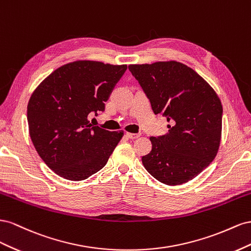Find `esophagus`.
<instances>
[{"instance_id": "34e87169", "label": "esophagus", "mask_w": 251, "mask_h": 251, "mask_svg": "<svg viewBox=\"0 0 251 251\" xmlns=\"http://www.w3.org/2000/svg\"><path fill=\"white\" fill-rule=\"evenodd\" d=\"M126 135L129 139H138V138H140L141 137V133H131V132H127L126 133Z\"/></svg>"}]
</instances>
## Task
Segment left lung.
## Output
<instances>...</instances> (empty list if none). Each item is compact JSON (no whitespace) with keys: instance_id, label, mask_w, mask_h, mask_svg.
Here are the masks:
<instances>
[{"instance_id":"1","label":"left lung","mask_w":251,"mask_h":251,"mask_svg":"<svg viewBox=\"0 0 251 251\" xmlns=\"http://www.w3.org/2000/svg\"><path fill=\"white\" fill-rule=\"evenodd\" d=\"M154 114L169 122L168 133L151 137L152 149L142 156L148 173L166 185L196 177L217 155L223 107L210 85L182 63L129 65Z\"/></svg>"}]
</instances>
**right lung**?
Here are the masks:
<instances>
[{
    "label": "right lung",
    "mask_w": 251,
    "mask_h": 251,
    "mask_svg": "<svg viewBox=\"0 0 251 251\" xmlns=\"http://www.w3.org/2000/svg\"><path fill=\"white\" fill-rule=\"evenodd\" d=\"M126 69L95 61L69 63L33 91L27 106L29 134L53 173L82 181L106 165L124 133L92 126L88 116L105 111V102Z\"/></svg>",
    "instance_id": "add662e5"
}]
</instances>
